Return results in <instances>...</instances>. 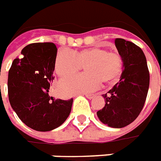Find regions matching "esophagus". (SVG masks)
I'll return each mask as SVG.
<instances>
[{"mask_svg":"<svg viewBox=\"0 0 161 161\" xmlns=\"http://www.w3.org/2000/svg\"><path fill=\"white\" fill-rule=\"evenodd\" d=\"M85 96L87 97L88 98L91 99V98H93V97H95V94H91V93H86Z\"/></svg>","mask_w":161,"mask_h":161,"instance_id":"esophagus-1","label":"esophagus"}]
</instances>
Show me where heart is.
Instances as JSON below:
<instances>
[{"label": "heart", "instance_id": "1", "mask_svg": "<svg viewBox=\"0 0 161 161\" xmlns=\"http://www.w3.org/2000/svg\"><path fill=\"white\" fill-rule=\"evenodd\" d=\"M123 65V59L119 53L93 47L75 53L60 51L56 58L54 70L58 77L67 78L78 73L84 67L85 74L66 78L59 83L63 93L74 94L95 90L101 83L113 84L121 75Z\"/></svg>", "mask_w": 161, "mask_h": 161}]
</instances>
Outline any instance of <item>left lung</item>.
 Returning <instances> with one entry per match:
<instances>
[{"label":"left lung","mask_w":161,"mask_h":161,"mask_svg":"<svg viewBox=\"0 0 161 161\" xmlns=\"http://www.w3.org/2000/svg\"><path fill=\"white\" fill-rule=\"evenodd\" d=\"M114 43L123 59L124 69L119 82L102 95L105 105L97 115L101 122L109 127L123 128L139 116L145 105L150 73L140 47L123 38H116Z\"/></svg>","instance_id":"1"}]
</instances>
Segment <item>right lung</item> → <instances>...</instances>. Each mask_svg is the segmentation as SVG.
Listing matches in <instances>:
<instances>
[{
  "label": "right lung",
  "instance_id": "obj_1",
  "mask_svg": "<svg viewBox=\"0 0 161 161\" xmlns=\"http://www.w3.org/2000/svg\"><path fill=\"white\" fill-rule=\"evenodd\" d=\"M58 48L53 42L29 44L14 59L8 73V97L19 119L32 130L50 131L63 125L73 98L63 100L48 94L54 80Z\"/></svg>",
  "mask_w": 161,
  "mask_h": 161
}]
</instances>
